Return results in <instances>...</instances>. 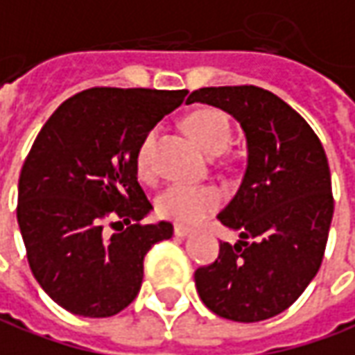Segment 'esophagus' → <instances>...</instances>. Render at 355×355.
Segmentation results:
<instances>
[{"instance_id":"34e87169","label":"esophagus","mask_w":355,"mask_h":355,"mask_svg":"<svg viewBox=\"0 0 355 355\" xmlns=\"http://www.w3.org/2000/svg\"><path fill=\"white\" fill-rule=\"evenodd\" d=\"M190 232H192V229H190V227H186V225H178V223L175 225V236H178V238L188 236Z\"/></svg>"}]
</instances>
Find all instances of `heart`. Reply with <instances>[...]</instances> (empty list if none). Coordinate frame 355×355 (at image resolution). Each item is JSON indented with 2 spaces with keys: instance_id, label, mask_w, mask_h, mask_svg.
<instances>
[{
  "instance_id": "obj_1",
  "label": "heart",
  "mask_w": 355,
  "mask_h": 355,
  "mask_svg": "<svg viewBox=\"0 0 355 355\" xmlns=\"http://www.w3.org/2000/svg\"><path fill=\"white\" fill-rule=\"evenodd\" d=\"M186 128L196 142L211 155L223 153L232 140V126L229 117L219 109H198L186 119ZM157 140V128L144 136L136 150V171L140 177L152 175V152ZM223 202V196L215 186H194L175 182L167 186L155 200L157 213L165 219L178 223H196L213 213Z\"/></svg>"
}]
</instances>
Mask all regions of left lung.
<instances>
[{
    "label": "left lung",
    "instance_id": "left-lung-1",
    "mask_svg": "<svg viewBox=\"0 0 355 355\" xmlns=\"http://www.w3.org/2000/svg\"><path fill=\"white\" fill-rule=\"evenodd\" d=\"M230 113L246 132L242 184L217 219L236 230V244L194 272L196 288L215 315L255 323L288 309L315 277L334 200L323 144L306 119L257 86L200 88L188 103Z\"/></svg>",
    "mask_w": 355,
    "mask_h": 355
}]
</instances>
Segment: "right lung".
Here are the masks:
<instances>
[{
	"label": "right lung",
	"instance_id": "right-lung-1",
	"mask_svg": "<svg viewBox=\"0 0 355 355\" xmlns=\"http://www.w3.org/2000/svg\"><path fill=\"white\" fill-rule=\"evenodd\" d=\"M186 90L90 88L42 126L19 178L17 220L34 279L83 317H111L140 292L144 257L173 225H142L152 203L138 184L144 136ZM116 229L109 235L105 227Z\"/></svg>",
	"mask_w": 355,
	"mask_h": 355
}]
</instances>
